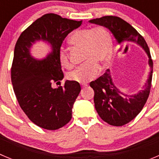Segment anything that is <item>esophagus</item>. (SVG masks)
<instances>
[{"mask_svg": "<svg viewBox=\"0 0 159 159\" xmlns=\"http://www.w3.org/2000/svg\"><path fill=\"white\" fill-rule=\"evenodd\" d=\"M86 86H87L86 84H84V85H81V88H85V87H86Z\"/></svg>", "mask_w": 159, "mask_h": 159, "instance_id": "obj_1", "label": "esophagus"}]
</instances>
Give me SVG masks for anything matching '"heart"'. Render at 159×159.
Instances as JSON below:
<instances>
[{"mask_svg":"<svg viewBox=\"0 0 159 159\" xmlns=\"http://www.w3.org/2000/svg\"><path fill=\"white\" fill-rule=\"evenodd\" d=\"M71 44L85 48L84 65L68 74L70 80L85 83L97 76L100 66H105L110 58L111 39L108 31L103 27L85 28L74 31L70 38ZM59 60L62 66L70 69L72 64L67 53L63 50L59 52Z\"/></svg>","mask_w":159,"mask_h":159,"instance_id":"b5f03b06","label":"heart"}]
</instances>
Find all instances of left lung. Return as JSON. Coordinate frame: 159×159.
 Returning a JSON list of instances; mask_svg holds the SVG:
<instances>
[{
    "label": "left lung",
    "mask_w": 159,
    "mask_h": 159,
    "mask_svg": "<svg viewBox=\"0 0 159 159\" xmlns=\"http://www.w3.org/2000/svg\"><path fill=\"white\" fill-rule=\"evenodd\" d=\"M108 28L119 45L136 43L148 56L150 72L143 89L132 95H128L116 86L109 70L102 76L90 83L94 90V104L97 113L103 120L112 126H123L135 119L143 108L149 97L153 73V62L148 46L143 37L120 17L106 16L89 20Z\"/></svg>",
    "instance_id": "left-lung-1"
}]
</instances>
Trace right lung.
Listing matches in <instances>:
<instances>
[{"instance_id":"obj_1","label":"right lung","mask_w":159,"mask_h":159,"mask_svg":"<svg viewBox=\"0 0 159 159\" xmlns=\"http://www.w3.org/2000/svg\"><path fill=\"white\" fill-rule=\"evenodd\" d=\"M82 20L45 14L24 31L14 49L11 78L20 106L31 122L47 130H57L72 118V108L81 86L66 80L64 86L53 88V81L64 78L59 60L60 48L66 37L81 26ZM42 41L50 47L43 59L31 54L32 46Z\"/></svg>"}]
</instances>
